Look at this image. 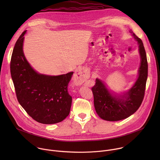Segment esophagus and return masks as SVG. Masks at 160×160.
Returning <instances> with one entry per match:
<instances>
[{
    "mask_svg": "<svg viewBox=\"0 0 160 160\" xmlns=\"http://www.w3.org/2000/svg\"><path fill=\"white\" fill-rule=\"evenodd\" d=\"M88 77V73L84 69H80L75 73V80L77 84L85 82Z\"/></svg>",
    "mask_w": 160,
    "mask_h": 160,
    "instance_id": "obj_1",
    "label": "esophagus"
}]
</instances>
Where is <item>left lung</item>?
I'll list each match as a JSON object with an SVG mask.
<instances>
[{
  "instance_id": "left-lung-1",
  "label": "left lung",
  "mask_w": 160,
  "mask_h": 160,
  "mask_svg": "<svg viewBox=\"0 0 160 160\" xmlns=\"http://www.w3.org/2000/svg\"><path fill=\"white\" fill-rule=\"evenodd\" d=\"M138 42L141 56L139 77L127 92L120 96L111 94L102 82L98 78L92 87L94 104L99 117L107 121H118L125 119L133 114L141 106L144 97L148 78V61L142 41L131 32Z\"/></svg>"
}]
</instances>
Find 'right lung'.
<instances>
[{"mask_svg":"<svg viewBox=\"0 0 160 160\" xmlns=\"http://www.w3.org/2000/svg\"><path fill=\"white\" fill-rule=\"evenodd\" d=\"M24 31L13 49L10 68L19 103L35 121L43 124L62 122L70 114L72 98L68 85L73 72L49 76L36 72L22 51Z\"/></svg>","mask_w":160,"mask_h":160,"instance_id":"add662e5","label":"right lung"}]
</instances>
